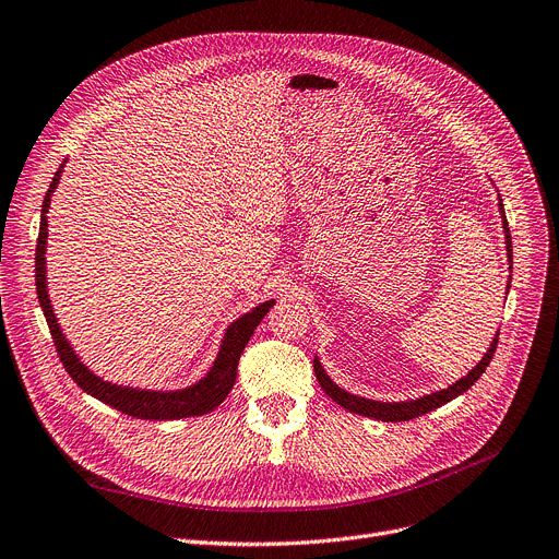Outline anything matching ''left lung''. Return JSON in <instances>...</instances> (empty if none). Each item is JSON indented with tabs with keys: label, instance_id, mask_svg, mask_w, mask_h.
Returning <instances> with one entry per match:
<instances>
[{
	"label": "left lung",
	"instance_id": "1",
	"mask_svg": "<svg viewBox=\"0 0 559 559\" xmlns=\"http://www.w3.org/2000/svg\"><path fill=\"white\" fill-rule=\"evenodd\" d=\"M498 209H500V218H502V231H504V246H508V259H510V271H512V236H510V225H508V218H504V211H502V200H500V193H498ZM510 282H512V275H510ZM508 290H510V284H508ZM496 345H498V334L493 336V341L489 343V348L485 353V357L477 361L468 373L464 378H460L457 382H453L450 386L441 389V391H432V393H425L420 397H416V401H397V403H384V401H373V397H361V395H355L350 391L341 389L338 384L332 382V378L325 373V368L321 364V359L313 357V370H316V380L318 384L323 386V391L332 397V401L336 405H341L343 409H348L353 414H359V416H368V418H376V420H384V423H401V420H412L416 416H423L428 414L450 401H455L457 395H462L464 391H468L477 380H480V376L487 370L489 361L493 359V353H496Z\"/></svg>",
	"mask_w": 559,
	"mask_h": 559
}]
</instances>
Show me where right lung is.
<instances>
[{
    "instance_id": "add662e5",
    "label": "right lung",
    "mask_w": 559,
    "mask_h": 559,
    "mask_svg": "<svg viewBox=\"0 0 559 559\" xmlns=\"http://www.w3.org/2000/svg\"><path fill=\"white\" fill-rule=\"evenodd\" d=\"M63 166L66 162L57 170L55 179H51L49 191L45 193L43 209H40V231H38V246H36V290H38V302L45 313V321L49 325L51 338H55V345L68 370V376L76 382V386H82L86 393L97 397L99 403L143 420H175V418H189V416H202V414L214 412L231 391L236 382L238 359H241V353L248 345L250 336L254 334L257 325L263 321V316L271 311L275 300H265L259 307L243 313L241 318H236V321L225 330L218 355L214 364H211V368L206 370V376L191 386L175 389V391H154V389H139V386H122L95 376L93 370L79 359L70 341L66 338L57 321L55 307H51V300L47 296V263H45L47 211H49L51 193L57 191L59 179L63 175Z\"/></svg>"
}]
</instances>
